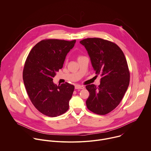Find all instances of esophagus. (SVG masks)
<instances>
[{"instance_id":"obj_1","label":"esophagus","mask_w":151,"mask_h":151,"mask_svg":"<svg viewBox=\"0 0 151 151\" xmlns=\"http://www.w3.org/2000/svg\"><path fill=\"white\" fill-rule=\"evenodd\" d=\"M76 89H84V87L83 86H80V85H76L75 86Z\"/></svg>"}]
</instances>
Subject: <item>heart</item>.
Wrapping results in <instances>:
<instances>
[{
	"label": "heart",
	"instance_id": "obj_1",
	"mask_svg": "<svg viewBox=\"0 0 151 151\" xmlns=\"http://www.w3.org/2000/svg\"><path fill=\"white\" fill-rule=\"evenodd\" d=\"M80 57H81V56H79V57H78V58H80Z\"/></svg>",
	"mask_w": 151,
	"mask_h": 151
}]
</instances>
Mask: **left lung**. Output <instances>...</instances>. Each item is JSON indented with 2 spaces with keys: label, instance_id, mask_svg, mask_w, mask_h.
<instances>
[{
  "label": "left lung",
  "instance_id": "left-lung-1",
  "mask_svg": "<svg viewBox=\"0 0 151 151\" xmlns=\"http://www.w3.org/2000/svg\"><path fill=\"white\" fill-rule=\"evenodd\" d=\"M86 48L100 84L86 86L90 95L86 100L88 110L100 115L114 110L122 100L129 84L130 73L125 56L114 43L98 38L80 42Z\"/></svg>",
  "mask_w": 151,
  "mask_h": 151
}]
</instances>
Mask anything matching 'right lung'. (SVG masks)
<instances>
[{"label":"right lung","instance_id":"right-lung-1","mask_svg":"<svg viewBox=\"0 0 151 151\" xmlns=\"http://www.w3.org/2000/svg\"><path fill=\"white\" fill-rule=\"evenodd\" d=\"M76 42L42 40L33 47L26 60L23 80L27 93L35 108L46 116L56 117L69 108L74 86L68 83L57 86L53 78L63 68Z\"/></svg>","mask_w":151,"mask_h":151}]
</instances>
